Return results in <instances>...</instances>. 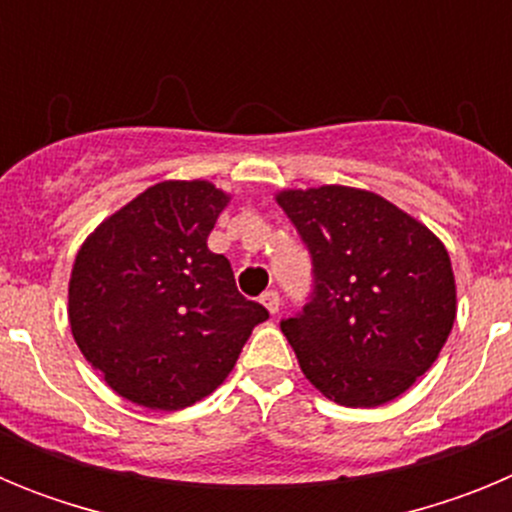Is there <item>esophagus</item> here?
<instances>
[{
    "mask_svg": "<svg viewBox=\"0 0 512 512\" xmlns=\"http://www.w3.org/2000/svg\"><path fill=\"white\" fill-rule=\"evenodd\" d=\"M261 305H264L266 310L271 312V315H277L279 307H282V300H279V292H274V289L264 292V295H261Z\"/></svg>",
    "mask_w": 512,
    "mask_h": 512,
    "instance_id": "1",
    "label": "esophagus"
}]
</instances>
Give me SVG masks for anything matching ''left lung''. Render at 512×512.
Masks as SVG:
<instances>
[{
  "label": "left lung",
  "instance_id": "1",
  "mask_svg": "<svg viewBox=\"0 0 512 512\" xmlns=\"http://www.w3.org/2000/svg\"><path fill=\"white\" fill-rule=\"evenodd\" d=\"M277 202L312 256L310 302L282 333L328 400L377 408L431 369L456 318L449 251L366 189H284Z\"/></svg>",
  "mask_w": 512,
  "mask_h": 512
}]
</instances>
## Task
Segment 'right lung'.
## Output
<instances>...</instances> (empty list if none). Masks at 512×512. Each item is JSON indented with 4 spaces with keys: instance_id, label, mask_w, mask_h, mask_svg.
<instances>
[{
    "instance_id": "obj_1",
    "label": "right lung",
    "mask_w": 512,
    "mask_h": 512,
    "mask_svg": "<svg viewBox=\"0 0 512 512\" xmlns=\"http://www.w3.org/2000/svg\"><path fill=\"white\" fill-rule=\"evenodd\" d=\"M230 202L215 184L161 182L110 215L79 248L69 323L89 364L125 400L182 410L233 372L251 330L269 318L207 248Z\"/></svg>"
}]
</instances>
